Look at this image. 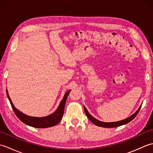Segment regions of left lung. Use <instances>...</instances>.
Wrapping results in <instances>:
<instances>
[{
    "instance_id": "obj_1",
    "label": "left lung",
    "mask_w": 153,
    "mask_h": 153,
    "mask_svg": "<svg viewBox=\"0 0 153 153\" xmlns=\"http://www.w3.org/2000/svg\"><path fill=\"white\" fill-rule=\"evenodd\" d=\"M141 107V105L139 106V108L137 109V111H136L134 114H132L131 116L128 117V118H127L124 120H120V121L114 122H104L99 121V120L95 118L93 116H92L90 114L89 112L87 111V110L85 108V106H84V110H85V112L86 114L87 118H88L90 121L93 122L95 125H96L97 126L102 127V128H116V127H118V126H120L126 124V123L130 122L132 120H134L135 118V116L137 115V114L139 111V110H140Z\"/></svg>"
}]
</instances>
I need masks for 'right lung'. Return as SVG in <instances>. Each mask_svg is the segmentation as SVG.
Segmentation results:
<instances>
[{"mask_svg":"<svg viewBox=\"0 0 153 153\" xmlns=\"http://www.w3.org/2000/svg\"><path fill=\"white\" fill-rule=\"evenodd\" d=\"M70 91L71 90L68 91L65 93L63 99H62L61 102H60V105L56 110V111L54 112L50 115H48L44 117H34L25 114L20 112L18 109L16 108L14 105H13L12 100L9 97L7 89H6V95H7L8 99L10 102L12 108L13 110H14V113L16 114V116H17L23 123H24L25 124L30 126L33 127V128H46L56 126L60 122V120L62 118V116L64 114L65 104H66L67 97L68 95H69Z\"/></svg>","mask_w":153,"mask_h":153,"instance_id":"obj_1","label":"right lung"}]
</instances>
